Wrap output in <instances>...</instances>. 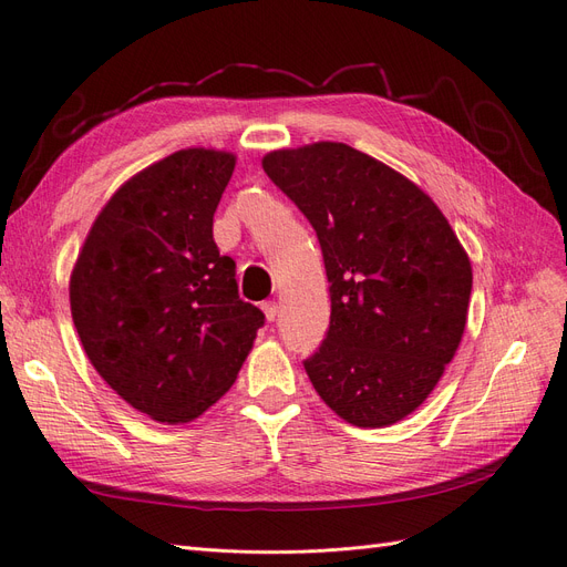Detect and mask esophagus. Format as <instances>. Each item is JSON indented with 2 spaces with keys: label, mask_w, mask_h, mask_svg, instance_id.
<instances>
[{
  "label": "esophagus",
  "mask_w": 567,
  "mask_h": 567,
  "mask_svg": "<svg viewBox=\"0 0 567 567\" xmlns=\"http://www.w3.org/2000/svg\"><path fill=\"white\" fill-rule=\"evenodd\" d=\"M262 312H265V317H267V321H274L277 319V315H279V305L277 302H262Z\"/></svg>",
  "instance_id": "1"
}]
</instances>
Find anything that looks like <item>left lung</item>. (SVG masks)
Returning a JSON list of instances; mask_svg holds the SVG:
<instances>
[{"label": "left lung", "mask_w": 567, "mask_h": 567, "mask_svg": "<svg viewBox=\"0 0 567 567\" xmlns=\"http://www.w3.org/2000/svg\"><path fill=\"white\" fill-rule=\"evenodd\" d=\"M262 167L310 219L331 284L329 331L305 359L315 390L352 425L402 421L466 329V250L431 196L348 144L271 151Z\"/></svg>", "instance_id": "8db88e82"}]
</instances>
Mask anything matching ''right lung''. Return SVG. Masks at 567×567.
I'll list each match as a JSON object with an SVG mask.
<instances>
[{"mask_svg": "<svg viewBox=\"0 0 567 567\" xmlns=\"http://www.w3.org/2000/svg\"><path fill=\"white\" fill-rule=\"evenodd\" d=\"M236 156L184 148L127 179L99 213L71 274L92 367L161 423L198 419L241 371L265 315L238 298L213 215Z\"/></svg>", "mask_w": 567, "mask_h": 567, "instance_id": "right-lung-1", "label": "right lung"}]
</instances>
